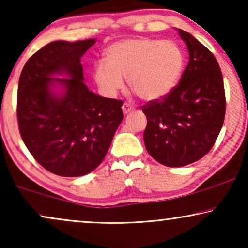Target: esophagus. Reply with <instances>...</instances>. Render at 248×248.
<instances>
[{
    "instance_id": "esophagus-1",
    "label": "esophagus",
    "mask_w": 248,
    "mask_h": 248,
    "mask_svg": "<svg viewBox=\"0 0 248 248\" xmlns=\"http://www.w3.org/2000/svg\"><path fill=\"white\" fill-rule=\"evenodd\" d=\"M134 109V106L130 105L129 103H124V105H122V111H124V114L129 113V112H131Z\"/></svg>"
}]
</instances>
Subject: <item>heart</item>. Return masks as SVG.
<instances>
[{"mask_svg":"<svg viewBox=\"0 0 248 248\" xmlns=\"http://www.w3.org/2000/svg\"><path fill=\"white\" fill-rule=\"evenodd\" d=\"M106 62L95 66V80L108 95L128 87L146 102L165 98L183 73L186 56L174 41L131 39L114 43L105 52Z\"/></svg>","mask_w":248,"mask_h":248,"instance_id":"1","label":"heart"}]
</instances>
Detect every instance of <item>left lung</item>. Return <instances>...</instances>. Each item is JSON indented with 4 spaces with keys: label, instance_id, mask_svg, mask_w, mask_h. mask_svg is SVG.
Instances as JSON below:
<instances>
[{
    "label": "left lung",
    "instance_id": "1",
    "mask_svg": "<svg viewBox=\"0 0 248 248\" xmlns=\"http://www.w3.org/2000/svg\"><path fill=\"white\" fill-rule=\"evenodd\" d=\"M189 50V64L173 92L147 102L144 143L155 160L182 167L211 151L223 126L225 93L217 61L190 33L178 30Z\"/></svg>",
    "mask_w": 248,
    "mask_h": 248
}]
</instances>
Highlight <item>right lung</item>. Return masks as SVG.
I'll return each mask as SVG.
<instances>
[{
  "instance_id": "1",
  "label": "right lung",
  "mask_w": 248,
  "mask_h": 248,
  "mask_svg": "<svg viewBox=\"0 0 248 248\" xmlns=\"http://www.w3.org/2000/svg\"><path fill=\"white\" fill-rule=\"evenodd\" d=\"M95 42H50L28 59L19 78L21 139L34 159L59 176H82L98 167L124 119V102L96 95L83 82L80 59ZM59 74L68 78H52ZM57 84L62 94L54 93Z\"/></svg>"
}]
</instances>
